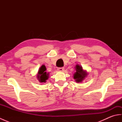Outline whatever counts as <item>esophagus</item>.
I'll return each mask as SVG.
<instances>
[{
  "mask_svg": "<svg viewBox=\"0 0 122 122\" xmlns=\"http://www.w3.org/2000/svg\"><path fill=\"white\" fill-rule=\"evenodd\" d=\"M64 70V68H63V67H60V68H58V70L59 71H63Z\"/></svg>",
  "mask_w": 122,
  "mask_h": 122,
  "instance_id": "1",
  "label": "esophagus"
}]
</instances>
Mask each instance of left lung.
Instances as JSON below:
<instances>
[{
	"label": "left lung",
	"mask_w": 122,
	"mask_h": 122,
	"mask_svg": "<svg viewBox=\"0 0 122 122\" xmlns=\"http://www.w3.org/2000/svg\"><path fill=\"white\" fill-rule=\"evenodd\" d=\"M76 72L73 75V78L77 83L82 82L86 77L87 73L86 71L83 70L82 67L78 64L76 66Z\"/></svg>",
	"instance_id": "1"
}]
</instances>
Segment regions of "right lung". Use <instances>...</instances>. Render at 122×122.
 <instances>
[{"instance_id":"add662e5","label":"right lung","mask_w":122,"mask_h":122,"mask_svg":"<svg viewBox=\"0 0 122 122\" xmlns=\"http://www.w3.org/2000/svg\"><path fill=\"white\" fill-rule=\"evenodd\" d=\"M46 70L45 65H42L39 70L37 77L40 82L45 83L46 82V80H48L49 78V73H46Z\"/></svg>"}]
</instances>
